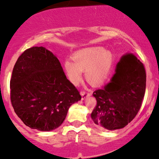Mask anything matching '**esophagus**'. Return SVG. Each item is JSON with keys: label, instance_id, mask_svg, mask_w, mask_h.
I'll use <instances>...</instances> for the list:
<instances>
[{"label": "esophagus", "instance_id": "obj_1", "mask_svg": "<svg viewBox=\"0 0 159 159\" xmlns=\"http://www.w3.org/2000/svg\"><path fill=\"white\" fill-rule=\"evenodd\" d=\"M81 95L82 96V99H84L85 98H87V96H90L91 95V93L89 91H81Z\"/></svg>", "mask_w": 159, "mask_h": 159}]
</instances>
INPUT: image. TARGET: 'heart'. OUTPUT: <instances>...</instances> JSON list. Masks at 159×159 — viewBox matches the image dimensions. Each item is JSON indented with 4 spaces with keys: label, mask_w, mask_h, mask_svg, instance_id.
I'll return each mask as SVG.
<instances>
[{
    "label": "heart",
    "mask_w": 159,
    "mask_h": 159,
    "mask_svg": "<svg viewBox=\"0 0 159 159\" xmlns=\"http://www.w3.org/2000/svg\"><path fill=\"white\" fill-rule=\"evenodd\" d=\"M114 64V55L102 47H90L78 51L72 60H66L63 69L69 81L78 85L85 71L87 81L92 85H100L106 81Z\"/></svg>",
    "instance_id": "1"
}]
</instances>
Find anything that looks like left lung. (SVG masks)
Segmentation results:
<instances>
[{
	"instance_id": "obj_1",
	"label": "left lung",
	"mask_w": 159,
	"mask_h": 159,
	"mask_svg": "<svg viewBox=\"0 0 159 159\" xmlns=\"http://www.w3.org/2000/svg\"><path fill=\"white\" fill-rule=\"evenodd\" d=\"M146 71L132 54L122 57L111 81L95 90L97 104L91 118L107 130L123 129L135 117L146 90Z\"/></svg>"
}]
</instances>
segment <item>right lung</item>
Returning a JSON list of instances; mask_svg holds the SVG:
<instances>
[{"mask_svg":"<svg viewBox=\"0 0 159 159\" xmlns=\"http://www.w3.org/2000/svg\"><path fill=\"white\" fill-rule=\"evenodd\" d=\"M59 60L44 47H32L18 58L10 79V99L27 126L43 132L63 123L69 107L81 100Z\"/></svg>","mask_w":159,"mask_h":159,"instance_id":"1","label":"right lung"}]
</instances>
